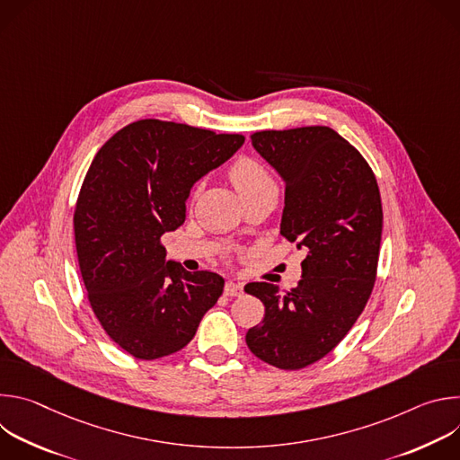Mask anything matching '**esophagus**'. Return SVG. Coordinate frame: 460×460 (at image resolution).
Returning <instances> with one entry per match:
<instances>
[{
    "label": "esophagus",
    "mask_w": 460,
    "mask_h": 460,
    "mask_svg": "<svg viewBox=\"0 0 460 460\" xmlns=\"http://www.w3.org/2000/svg\"><path fill=\"white\" fill-rule=\"evenodd\" d=\"M224 291H226L227 296H240V295H243V286H242V284H236V282H233V280H227Z\"/></svg>",
    "instance_id": "34e87169"
}]
</instances>
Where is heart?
<instances>
[{
	"label": "heart",
	"mask_w": 460,
	"mask_h": 460,
	"mask_svg": "<svg viewBox=\"0 0 460 460\" xmlns=\"http://www.w3.org/2000/svg\"><path fill=\"white\" fill-rule=\"evenodd\" d=\"M229 180L242 196V200L249 199V196H254L261 190L275 187L270 172L261 167L258 162L251 158H242L238 160L231 169H229Z\"/></svg>",
	"instance_id": "heart-1"
}]
</instances>
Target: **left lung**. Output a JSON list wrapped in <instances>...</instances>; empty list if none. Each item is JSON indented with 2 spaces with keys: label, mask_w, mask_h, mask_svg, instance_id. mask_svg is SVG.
<instances>
[{
  "label": "left lung",
  "mask_w": 460,
  "mask_h": 460,
  "mask_svg": "<svg viewBox=\"0 0 460 460\" xmlns=\"http://www.w3.org/2000/svg\"><path fill=\"white\" fill-rule=\"evenodd\" d=\"M251 142L286 183L280 233L305 258L289 293L270 282L243 288L266 307L245 342L260 360L300 369L330 353L367 304L382 238L380 192L362 155L330 127L261 130Z\"/></svg>",
  "instance_id": "1"
}]
</instances>
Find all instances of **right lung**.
Returning a JSON list of instances; mask_svg holds the SVG:
<instances>
[{
	"label": "right lung",
	"mask_w": 460,
	"mask_h": 460,
	"mask_svg": "<svg viewBox=\"0 0 460 460\" xmlns=\"http://www.w3.org/2000/svg\"><path fill=\"white\" fill-rule=\"evenodd\" d=\"M242 144V135L138 119L87 171L75 211L82 279L105 333L140 360L185 348L224 291L220 275L167 260L160 238L185 222L192 185Z\"/></svg>",
	"instance_id": "right-lung-1"
}]
</instances>
